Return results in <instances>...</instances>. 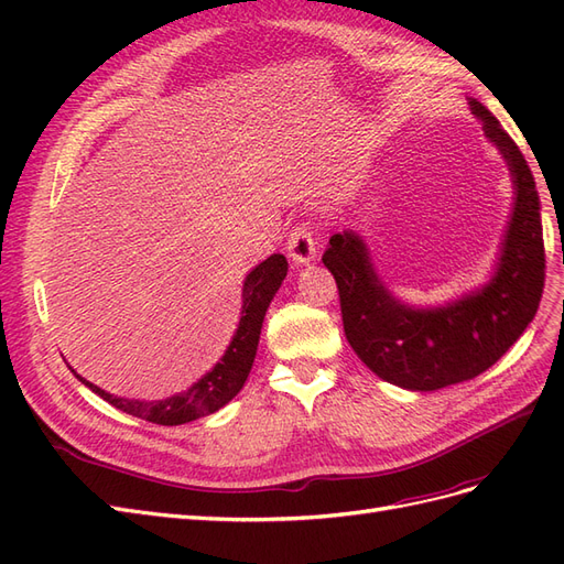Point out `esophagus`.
<instances>
[{"label": "esophagus", "mask_w": 564, "mask_h": 564, "mask_svg": "<svg viewBox=\"0 0 564 564\" xmlns=\"http://www.w3.org/2000/svg\"><path fill=\"white\" fill-rule=\"evenodd\" d=\"M286 251H289V259L296 261V263H311L315 256H317V237L313 230V224L308 220H301L289 232V240H286Z\"/></svg>", "instance_id": "obj_1"}]
</instances>
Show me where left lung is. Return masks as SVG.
Listing matches in <instances>:
<instances>
[{
    "mask_svg": "<svg viewBox=\"0 0 564 564\" xmlns=\"http://www.w3.org/2000/svg\"><path fill=\"white\" fill-rule=\"evenodd\" d=\"M470 110L501 150L516 185L513 216L489 284L445 308H409L373 272L360 235L336 232L322 256L338 286L348 344L377 377L406 390H437L487 371L534 319L543 294L545 251L534 176L499 119L480 100H470Z\"/></svg>",
    "mask_w": 564,
    "mask_h": 564,
    "instance_id": "8db88e82",
    "label": "left lung"
}]
</instances>
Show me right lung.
<instances>
[{
    "label": "right lung",
    "mask_w": 564,
    "mask_h": 564,
    "mask_svg": "<svg viewBox=\"0 0 564 564\" xmlns=\"http://www.w3.org/2000/svg\"><path fill=\"white\" fill-rule=\"evenodd\" d=\"M286 268L289 265H286L284 256L272 253L263 263H259L249 272L245 280V289H242L245 303H242L240 327H237L226 355L220 357V362L209 373H204V377L193 388H187L185 392H178V395H174V398L158 400V402L124 400V398H115V395H110V392L96 388L87 379H82L79 373H75V377L84 386H89L96 395L110 402L112 406L122 409V412H127L131 416L158 423V425H181V423L218 412L220 406L228 404L237 395V392L242 390V386L249 377L253 357H256V348H259V336H261L265 311H268L272 296H275V292L280 289L282 280L286 278Z\"/></svg>",
    "instance_id": "add662e5"
}]
</instances>
